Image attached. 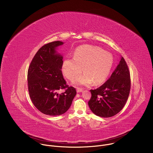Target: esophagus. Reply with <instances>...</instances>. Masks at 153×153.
<instances>
[{
	"instance_id": "1",
	"label": "esophagus",
	"mask_w": 153,
	"mask_h": 153,
	"mask_svg": "<svg viewBox=\"0 0 153 153\" xmlns=\"http://www.w3.org/2000/svg\"><path fill=\"white\" fill-rule=\"evenodd\" d=\"M82 91H83V90L82 88H77V93H80V92H82Z\"/></svg>"
}]
</instances>
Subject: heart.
Here are the masks:
<instances>
[{
	"label": "heart",
	"mask_w": 153,
	"mask_h": 153,
	"mask_svg": "<svg viewBox=\"0 0 153 153\" xmlns=\"http://www.w3.org/2000/svg\"><path fill=\"white\" fill-rule=\"evenodd\" d=\"M113 65V57L111 53L97 47L83 45L74 51L73 58L65 59L62 70L67 78L72 81L82 73L83 67L85 73L75 80L74 84L98 85L106 80Z\"/></svg>",
	"instance_id": "1"
}]
</instances>
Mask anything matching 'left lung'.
Listing matches in <instances>:
<instances>
[{"instance_id": "left-lung-1", "label": "left lung", "mask_w": 153, "mask_h": 153, "mask_svg": "<svg viewBox=\"0 0 153 153\" xmlns=\"http://www.w3.org/2000/svg\"><path fill=\"white\" fill-rule=\"evenodd\" d=\"M131 88L130 73L122 57L111 77L97 89L91 90L88 105L92 112L102 117H110L125 106Z\"/></svg>"}]
</instances>
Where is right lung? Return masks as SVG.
<instances>
[{
  "mask_svg": "<svg viewBox=\"0 0 153 153\" xmlns=\"http://www.w3.org/2000/svg\"><path fill=\"white\" fill-rule=\"evenodd\" d=\"M60 41L43 45L33 58L28 70V88L31 100L41 113L50 116L61 115L70 108L76 94L69 86L61 71L63 57L56 54ZM64 90L59 94V90Z\"/></svg>",
  "mask_w": 153,
  "mask_h": 153,
  "instance_id": "1",
  "label": "right lung"
}]
</instances>
